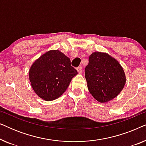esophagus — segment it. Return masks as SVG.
<instances>
[{
    "instance_id": "1",
    "label": "esophagus",
    "mask_w": 146,
    "mask_h": 146,
    "mask_svg": "<svg viewBox=\"0 0 146 146\" xmlns=\"http://www.w3.org/2000/svg\"><path fill=\"white\" fill-rule=\"evenodd\" d=\"M77 71L78 72L79 74H81L82 73V71H83V68L82 66H79L77 68Z\"/></svg>"
}]
</instances>
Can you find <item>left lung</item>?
Wrapping results in <instances>:
<instances>
[{
  "label": "left lung",
  "instance_id": "left-lung-1",
  "mask_svg": "<svg viewBox=\"0 0 146 146\" xmlns=\"http://www.w3.org/2000/svg\"><path fill=\"white\" fill-rule=\"evenodd\" d=\"M85 78L90 92L100 102H106L119 94L125 84L122 67L106 53L96 52L89 57Z\"/></svg>",
  "mask_w": 146,
  "mask_h": 146
}]
</instances>
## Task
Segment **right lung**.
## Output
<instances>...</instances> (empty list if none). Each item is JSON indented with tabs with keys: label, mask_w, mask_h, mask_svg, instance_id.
<instances>
[{
	"label": "right lung",
	"mask_w": 146,
	"mask_h": 146,
	"mask_svg": "<svg viewBox=\"0 0 146 146\" xmlns=\"http://www.w3.org/2000/svg\"><path fill=\"white\" fill-rule=\"evenodd\" d=\"M77 74L69 58L54 50L34 62L29 70V78L36 94L45 100L51 101L64 92Z\"/></svg>",
	"instance_id": "1"
}]
</instances>
